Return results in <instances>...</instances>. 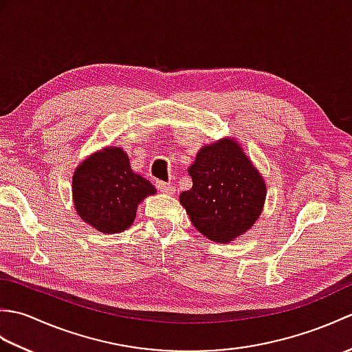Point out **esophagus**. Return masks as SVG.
Returning a JSON list of instances; mask_svg holds the SVG:
<instances>
[{
    "label": "esophagus",
    "mask_w": 352,
    "mask_h": 352,
    "mask_svg": "<svg viewBox=\"0 0 352 352\" xmlns=\"http://www.w3.org/2000/svg\"><path fill=\"white\" fill-rule=\"evenodd\" d=\"M155 186H157V189H159V190L163 192V193H166V195H172V193L175 192V188H174V186H172L170 183L155 182Z\"/></svg>",
    "instance_id": "obj_1"
}]
</instances>
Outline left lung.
Instances as JSON below:
<instances>
[{
    "mask_svg": "<svg viewBox=\"0 0 352 352\" xmlns=\"http://www.w3.org/2000/svg\"><path fill=\"white\" fill-rule=\"evenodd\" d=\"M192 189L180 203L201 234L228 243L252 227L263 208L266 188L234 140L204 146L189 168Z\"/></svg>",
    "mask_w": 352,
    "mask_h": 352,
    "instance_id": "obj_1",
    "label": "left lung"
}]
</instances>
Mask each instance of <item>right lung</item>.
<instances>
[{
  "label": "right lung",
  "instance_id": "right-lung-1",
  "mask_svg": "<svg viewBox=\"0 0 352 352\" xmlns=\"http://www.w3.org/2000/svg\"><path fill=\"white\" fill-rule=\"evenodd\" d=\"M72 193L80 218L101 233L111 234L131 226L138 204L155 189L131 170L129 155L121 148H106L77 168Z\"/></svg>",
  "mask_w": 352,
  "mask_h": 352
}]
</instances>
